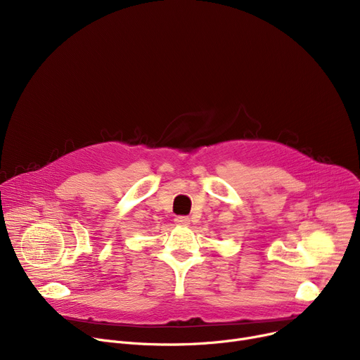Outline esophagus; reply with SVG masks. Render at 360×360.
I'll return each mask as SVG.
<instances>
[{
  "label": "esophagus",
  "instance_id": "34e87169",
  "mask_svg": "<svg viewBox=\"0 0 360 360\" xmlns=\"http://www.w3.org/2000/svg\"><path fill=\"white\" fill-rule=\"evenodd\" d=\"M175 223L181 224V226H188V224H190V219H188L186 216H176Z\"/></svg>",
  "mask_w": 360,
  "mask_h": 360
}]
</instances>
